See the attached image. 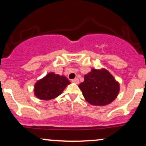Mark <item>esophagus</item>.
I'll use <instances>...</instances> for the list:
<instances>
[{"label":"esophagus","mask_w":146,"mask_h":146,"mask_svg":"<svg viewBox=\"0 0 146 146\" xmlns=\"http://www.w3.org/2000/svg\"><path fill=\"white\" fill-rule=\"evenodd\" d=\"M71 82H73V83L78 84L79 83V80L78 78H75V79H73V80H72Z\"/></svg>","instance_id":"34e87169"}]
</instances>
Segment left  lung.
I'll list each match as a JSON object with an SVG mask.
<instances>
[{
    "mask_svg": "<svg viewBox=\"0 0 146 146\" xmlns=\"http://www.w3.org/2000/svg\"><path fill=\"white\" fill-rule=\"evenodd\" d=\"M83 96L94 106L109 104L117 98L119 85L106 69L92 71L84 75V81L79 85Z\"/></svg>",
    "mask_w": 146,
    "mask_h": 146,
    "instance_id": "obj_1",
    "label": "left lung"
}]
</instances>
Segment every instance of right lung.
Listing matches in <instances>:
<instances>
[{
  "label": "right lung",
  "mask_w": 146,
  "mask_h": 146,
  "mask_svg": "<svg viewBox=\"0 0 146 146\" xmlns=\"http://www.w3.org/2000/svg\"><path fill=\"white\" fill-rule=\"evenodd\" d=\"M69 84L66 77L50 73L35 84V95L40 100H52L59 96Z\"/></svg>",
  "instance_id": "right-lung-1"
}]
</instances>
